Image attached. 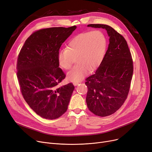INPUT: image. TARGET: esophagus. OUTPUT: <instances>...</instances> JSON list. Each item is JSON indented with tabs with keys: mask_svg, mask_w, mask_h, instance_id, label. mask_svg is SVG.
Segmentation results:
<instances>
[{
	"mask_svg": "<svg viewBox=\"0 0 152 152\" xmlns=\"http://www.w3.org/2000/svg\"><path fill=\"white\" fill-rule=\"evenodd\" d=\"M80 83H81V82H75V83H73V85L75 86H77Z\"/></svg>",
	"mask_w": 152,
	"mask_h": 152,
	"instance_id": "1",
	"label": "esophagus"
}]
</instances>
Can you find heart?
I'll use <instances>...</instances> for the list:
<instances>
[{
  "label": "heart",
  "instance_id": "heart-1",
  "mask_svg": "<svg viewBox=\"0 0 152 152\" xmlns=\"http://www.w3.org/2000/svg\"><path fill=\"white\" fill-rule=\"evenodd\" d=\"M108 41L101 30L81 33L69 42L68 48L59 51L58 62L65 70L71 68L74 58L77 63L69 72L66 78L71 82H80L89 69L93 71L102 63L106 53Z\"/></svg>",
  "mask_w": 152,
  "mask_h": 152
}]
</instances>
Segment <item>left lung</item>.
Instances as JSON below:
<instances>
[{"label": "left lung", "mask_w": 152, "mask_h": 152, "mask_svg": "<svg viewBox=\"0 0 152 152\" xmlns=\"http://www.w3.org/2000/svg\"><path fill=\"white\" fill-rule=\"evenodd\" d=\"M88 27L107 31L109 44L104 60L95 73L86 78V101L89 110L105 117L115 113L127 99L133 75V61L127 43L113 28L104 24Z\"/></svg>", "instance_id": "8db88e82"}]
</instances>
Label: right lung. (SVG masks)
I'll return each mask as SVG.
<instances>
[{"instance_id": "obj_1", "label": "right lung", "mask_w": 152, "mask_h": 152, "mask_svg": "<svg viewBox=\"0 0 152 152\" xmlns=\"http://www.w3.org/2000/svg\"><path fill=\"white\" fill-rule=\"evenodd\" d=\"M76 26L39 30L25 41L18 57L17 77L25 101L46 119H56L68 109L75 86H58L66 77L59 68L58 54L61 45Z\"/></svg>"}]
</instances>
